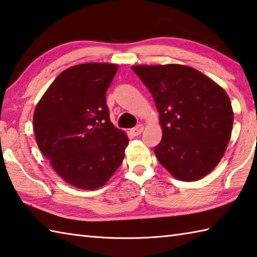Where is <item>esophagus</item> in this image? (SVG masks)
Returning <instances> with one entry per match:
<instances>
[{
	"mask_svg": "<svg viewBox=\"0 0 257 257\" xmlns=\"http://www.w3.org/2000/svg\"><path fill=\"white\" fill-rule=\"evenodd\" d=\"M142 132H143L142 124H139V125H137V126L131 130V133H132V135H134V137H138V135H140Z\"/></svg>",
	"mask_w": 257,
	"mask_h": 257,
	"instance_id": "esophagus-1",
	"label": "esophagus"
}]
</instances>
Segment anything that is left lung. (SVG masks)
<instances>
[{"label":"left lung","mask_w":257,"mask_h":257,"mask_svg":"<svg viewBox=\"0 0 257 257\" xmlns=\"http://www.w3.org/2000/svg\"><path fill=\"white\" fill-rule=\"evenodd\" d=\"M156 101L162 140L154 153L172 176L199 180L214 170L229 142L234 113L226 91L183 65L132 66Z\"/></svg>","instance_id":"8db88e82"}]
</instances>
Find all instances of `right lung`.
I'll use <instances>...</instances> for the list:
<instances>
[{"instance_id":"1","label":"right lung","mask_w":257,"mask_h":257,"mask_svg":"<svg viewBox=\"0 0 257 257\" xmlns=\"http://www.w3.org/2000/svg\"><path fill=\"white\" fill-rule=\"evenodd\" d=\"M114 64H83L62 71L33 114L43 156L66 182L95 190L104 186L124 159L128 138L109 119L106 90Z\"/></svg>"}]
</instances>
